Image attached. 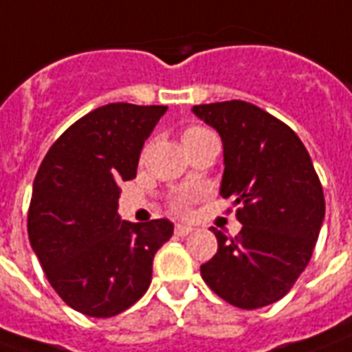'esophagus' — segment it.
<instances>
[{
  "instance_id": "1",
  "label": "esophagus",
  "mask_w": 352,
  "mask_h": 352,
  "mask_svg": "<svg viewBox=\"0 0 352 352\" xmlns=\"http://www.w3.org/2000/svg\"><path fill=\"white\" fill-rule=\"evenodd\" d=\"M174 232L178 236H187L193 232V227H189V225H176V229H174Z\"/></svg>"
}]
</instances>
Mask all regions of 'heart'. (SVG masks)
<instances>
[{"mask_svg":"<svg viewBox=\"0 0 352 352\" xmlns=\"http://www.w3.org/2000/svg\"><path fill=\"white\" fill-rule=\"evenodd\" d=\"M204 133H208V129L193 125V127H187V129H184V133H182V140L199 137V135H204ZM173 206H174V210H176V212H184V210L187 208V199H184V197H178V199L173 202Z\"/></svg>","mask_w":352,"mask_h":352,"instance_id":"obj_1","label":"heart"}]
</instances>
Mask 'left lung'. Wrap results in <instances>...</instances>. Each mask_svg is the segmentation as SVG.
<instances>
[{
    "mask_svg": "<svg viewBox=\"0 0 352 352\" xmlns=\"http://www.w3.org/2000/svg\"><path fill=\"white\" fill-rule=\"evenodd\" d=\"M193 114L223 142L219 193L232 199L243 227L227 238L212 227L217 253L201 276L225 302L242 309L270 306L291 291L324 221V195L296 133L245 101L197 104Z\"/></svg>",
    "mask_w": 352,
    "mask_h": 352,
    "instance_id": "obj_1",
    "label": "left lung"
}]
</instances>
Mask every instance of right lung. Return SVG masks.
<instances>
[{
	"mask_svg": "<svg viewBox=\"0 0 352 352\" xmlns=\"http://www.w3.org/2000/svg\"><path fill=\"white\" fill-rule=\"evenodd\" d=\"M166 107L110 102L74 122L33 182L28 236L61 300L88 317H114L144 296L168 219L123 221L120 184L137 176L146 138Z\"/></svg>",
	"mask_w": 352,
	"mask_h": 352,
	"instance_id": "obj_1",
	"label": "right lung"
}]
</instances>
